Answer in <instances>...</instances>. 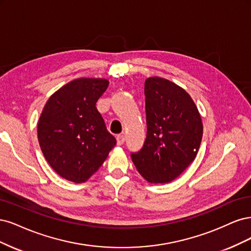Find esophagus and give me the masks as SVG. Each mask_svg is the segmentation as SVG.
I'll use <instances>...</instances> for the list:
<instances>
[{
  "mask_svg": "<svg viewBox=\"0 0 251 251\" xmlns=\"http://www.w3.org/2000/svg\"><path fill=\"white\" fill-rule=\"evenodd\" d=\"M125 142V136L123 134H119L117 136V144L118 146H121V145H123Z\"/></svg>",
  "mask_w": 251,
  "mask_h": 251,
  "instance_id": "esophagus-1",
  "label": "esophagus"
}]
</instances>
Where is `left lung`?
<instances>
[{
	"label": "left lung",
	"instance_id": "left-lung-1",
	"mask_svg": "<svg viewBox=\"0 0 251 251\" xmlns=\"http://www.w3.org/2000/svg\"><path fill=\"white\" fill-rule=\"evenodd\" d=\"M147 137L131 153L139 173L151 183L177 178L199 150L203 125L196 104L182 87L160 77L145 81Z\"/></svg>",
	"mask_w": 251,
	"mask_h": 251
}]
</instances>
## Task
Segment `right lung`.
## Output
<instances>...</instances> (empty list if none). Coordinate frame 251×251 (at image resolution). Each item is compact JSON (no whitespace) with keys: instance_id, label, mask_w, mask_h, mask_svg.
<instances>
[{"instance_id":"1","label":"right lung","mask_w":251,"mask_h":251,"mask_svg":"<svg viewBox=\"0 0 251 251\" xmlns=\"http://www.w3.org/2000/svg\"><path fill=\"white\" fill-rule=\"evenodd\" d=\"M108 84L103 78L72 80L50 97L39 117L40 149L54 171L69 181L85 182L116 146L96 107Z\"/></svg>"}]
</instances>
